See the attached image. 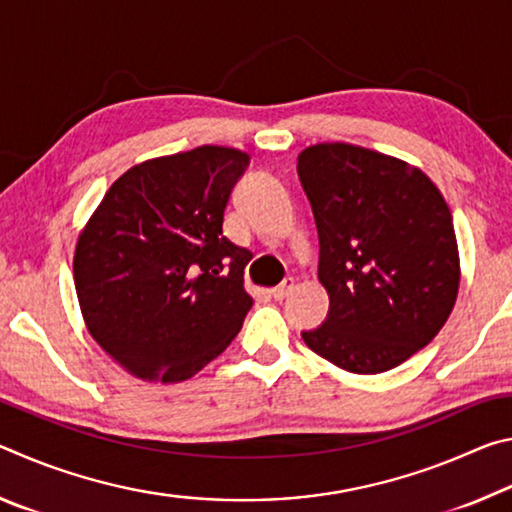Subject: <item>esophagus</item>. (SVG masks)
<instances>
[{
    "instance_id": "34e87169",
    "label": "esophagus",
    "mask_w": 512,
    "mask_h": 512,
    "mask_svg": "<svg viewBox=\"0 0 512 512\" xmlns=\"http://www.w3.org/2000/svg\"><path fill=\"white\" fill-rule=\"evenodd\" d=\"M293 287H296V282H293V277H287V280H282L280 284H277V287L271 289V296L275 300H284L293 291Z\"/></svg>"
}]
</instances>
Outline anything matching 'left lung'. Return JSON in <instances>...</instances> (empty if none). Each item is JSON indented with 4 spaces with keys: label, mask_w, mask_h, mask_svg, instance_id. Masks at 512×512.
Returning a JSON list of instances; mask_svg holds the SVG:
<instances>
[{
    "label": "left lung",
    "mask_w": 512,
    "mask_h": 512,
    "mask_svg": "<svg viewBox=\"0 0 512 512\" xmlns=\"http://www.w3.org/2000/svg\"><path fill=\"white\" fill-rule=\"evenodd\" d=\"M318 228V280L329 293L307 348L357 375H377L433 341L458 293L452 212L420 169L352 144L298 155Z\"/></svg>",
    "instance_id": "obj_1"
}]
</instances>
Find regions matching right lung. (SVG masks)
<instances>
[{"label":"right lung","instance_id":"add662e5","mask_svg":"<svg viewBox=\"0 0 512 512\" xmlns=\"http://www.w3.org/2000/svg\"><path fill=\"white\" fill-rule=\"evenodd\" d=\"M248 164L225 146L135 164L81 232L74 284L85 325L135 377H194L244 325L248 250L223 235V216Z\"/></svg>","mask_w":512,"mask_h":512}]
</instances>
